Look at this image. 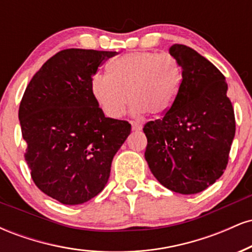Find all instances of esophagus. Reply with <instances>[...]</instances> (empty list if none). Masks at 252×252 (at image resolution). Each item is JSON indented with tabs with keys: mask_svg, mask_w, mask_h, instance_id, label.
<instances>
[{
	"mask_svg": "<svg viewBox=\"0 0 252 252\" xmlns=\"http://www.w3.org/2000/svg\"><path fill=\"white\" fill-rule=\"evenodd\" d=\"M132 130H142V124L140 122H136V121H130Z\"/></svg>",
	"mask_w": 252,
	"mask_h": 252,
	"instance_id": "1",
	"label": "esophagus"
}]
</instances>
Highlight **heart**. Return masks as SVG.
Instances as JSON below:
<instances>
[{
	"mask_svg": "<svg viewBox=\"0 0 252 252\" xmlns=\"http://www.w3.org/2000/svg\"><path fill=\"white\" fill-rule=\"evenodd\" d=\"M108 71L94 74L90 85L92 96L111 118L122 116L130 100L134 114H166L182 82L180 63L166 52H131L114 60Z\"/></svg>",
	"mask_w": 252,
	"mask_h": 252,
	"instance_id": "heart-1",
	"label": "heart"
}]
</instances>
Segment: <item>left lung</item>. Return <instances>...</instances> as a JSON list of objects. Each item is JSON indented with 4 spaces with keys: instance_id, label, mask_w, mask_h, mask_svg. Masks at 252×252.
Returning <instances> with one entry per match:
<instances>
[{
    "instance_id": "8db88e82",
    "label": "left lung",
    "mask_w": 252,
    "mask_h": 252,
    "mask_svg": "<svg viewBox=\"0 0 252 252\" xmlns=\"http://www.w3.org/2000/svg\"><path fill=\"white\" fill-rule=\"evenodd\" d=\"M169 54L181 66L178 97L161 120L144 126V158L162 186L180 194L206 189L226 169L236 132L227 84L198 52L175 43Z\"/></svg>"
}]
</instances>
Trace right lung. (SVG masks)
Returning a JSON list of instances; mask_svg holds the SVG:
<instances>
[{
    "label": "right lung",
    "instance_id": "right-lung-1",
    "mask_svg": "<svg viewBox=\"0 0 252 252\" xmlns=\"http://www.w3.org/2000/svg\"><path fill=\"white\" fill-rule=\"evenodd\" d=\"M116 52L68 48L41 66L26 88L19 120L34 184L65 205L99 194L131 126L104 116L91 78Z\"/></svg>",
    "mask_w": 252,
    "mask_h": 252
}]
</instances>
